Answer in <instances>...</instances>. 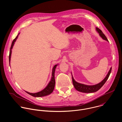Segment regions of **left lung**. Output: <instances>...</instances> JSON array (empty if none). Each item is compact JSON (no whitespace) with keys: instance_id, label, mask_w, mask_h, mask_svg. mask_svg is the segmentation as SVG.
<instances>
[{"instance_id":"obj_1","label":"left lung","mask_w":122,"mask_h":122,"mask_svg":"<svg viewBox=\"0 0 122 122\" xmlns=\"http://www.w3.org/2000/svg\"><path fill=\"white\" fill-rule=\"evenodd\" d=\"M96 30L99 33L100 36L102 38V39H103L104 40L108 41L107 37H106L105 35L102 33V31L101 30H100L98 27H96ZM111 70H112V67L110 68V70L108 71L107 75H106L105 78L103 80V81H102L99 83L95 85H85L83 84L78 83L74 80V79H73V77L72 75V74H71L73 85L77 91H78L79 92H81L82 93H94V92L97 91L98 90H99L103 86V85L105 83V82L108 79L109 75L111 71Z\"/></svg>"}]
</instances>
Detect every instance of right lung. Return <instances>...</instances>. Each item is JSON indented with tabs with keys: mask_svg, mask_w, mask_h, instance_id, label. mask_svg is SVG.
Masks as SVG:
<instances>
[{
	"mask_svg": "<svg viewBox=\"0 0 122 122\" xmlns=\"http://www.w3.org/2000/svg\"><path fill=\"white\" fill-rule=\"evenodd\" d=\"M20 33L18 34V36L16 37V38L14 39L11 48H10V53H9V64L10 65V60H11V54H12V50L13 48L14 44L15 42L16 41L17 39L18 38V36L19 35ZM58 65H56L54 66L52 69V77L51 78V80L49 82V84L48 85L46 86V87L41 90V91H40L39 92L36 93H31L29 92H28L27 91H25L26 93H27L28 94L32 95V96L35 97H43L45 96L48 95H50L51 93H52L53 91V90L54 89L55 85V69L56 68L57 66Z\"/></svg>",
	"mask_w": 122,
	"mask_h": 122,
	"instance_id": "add662e5",
	"label": "right lung"
}]
</instances>
